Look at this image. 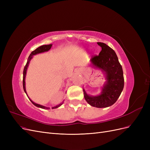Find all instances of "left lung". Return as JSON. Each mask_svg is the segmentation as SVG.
Returning a JSON list of instances; mask_svg holds the SVG:
<instances>
[{
    "instance_id": "left-lung-1",
    "label": "left lung",
    "mask_w": 150,
    "mask_h": 150,
    "mask_svg": "<svg viewBox=\"0 0 150 150\" xmlns=\"http://www.w3.org/2000/svg\"><path fill=\"white\" fill-rule=\"evenodd\" d=\"M102 50L99 55L94 56L91 62L94 67L104 72L106 81L98 96H89L83 89L84 96L91 106L99 108L109 107L115 104L124 88L122 66L114 50L103 42H97Z\"/></svg>"
}]
</instances>
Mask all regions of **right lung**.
<instances>
[{"label": "right lung", "mask_w": 150, "mask_h": 150, "mask_svg": "<svg viewBox=\"0 0 150 150\" xmlns=\"http://www.w3.org/2000/svg\"><path fill=\"white\" fill-rule=\"evenodd\" d=\"M52 47V44H49V45H43V46H40L39 47H38L36 49H35L34 51H33V52H32L30 54V56H29L28 59V62H27L26 63V65L24 67V71H23V88H24V91H25V93H26L27 96H28V94H27L26 93V90H25V75H26V71H27V69H28V66H29V64L30 62V61L31 60V59L33 58V56L34 55H35V54H39V53H42V52H46V51H48L49 50L51 49ZM29 98V97H28ZM29 99H30V101L32 102V103H33L34 106H37L38 108H40L42 109H46V110H49V109H50L48 107H46V106H42V105H40V104H38L37 103H34L33 101L31 100V99L29 98ZM63 102L62 103H60L59 104H58V105L56 106H54V107H52V109H56V108H57L58 107L61 106Z\"/></svg>", "instance_id": "right-lung-1"}]
</instances>
